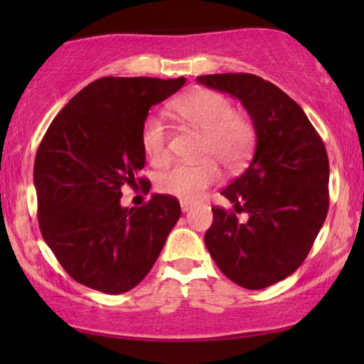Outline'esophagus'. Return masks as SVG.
Listing matches in <instances>:
<instances>
[{
	"label": "esophagus",
	"instance_id": "1",
	"mask_svg": "<svg viewBox=\"0 0 364 364\" xmlns=\"http://www.w3.org/2000/svg\"><path fill=\"white\" fill-rule=\"evenodd\" d=\"M181 208H182V212H188L192 208V202L181 200Z\"/></svg>",
	"mask_w": 364,
	"mask_h": 364
}]
</instances>
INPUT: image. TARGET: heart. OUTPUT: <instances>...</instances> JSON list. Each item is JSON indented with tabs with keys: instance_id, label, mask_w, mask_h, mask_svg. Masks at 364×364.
Returning <instances> with one entry per match:
<instances>
[{
	"instance_id": "obj_1",
	"label": "heart",
	"mask_w": 364,
	"mask_h": 364,
	"mask_svg": "<svg viewBox=\"0 0 364 364\" xmlns=\"http://www.w3.org/2000/svg\"><path fill=\"white\" fill-rule=\"evenodd\" d=\"M173 111L188 126L203 132L198 164H177L157 177V191L182 200L198 198L213 186L220 172L215 162L235 171L250 157L255 144V127L242 112L233 111L230 99L212 89H196L173 102ZM144 154L154 166H162L168 159V131L162 117L149 114L141 127Z\"/></svg>"
}]
</instances>
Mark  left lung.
Listing matches in <instances>:
<instances>
[{
	"label": "left lung",
	"instance_id": "left-lung-1",
	"mask_svg": "<svg viewBox=\"0 0 364 364\" xmlns=\"http://www.w3.org/2000/svg\"><path fill=\"white\" fill-rule=\"evenodd\" d=\"M203 86L237 97L250 114L257 149L250 166L222 196L235 211L212 208L207 250L223 275L248 290H262L291 275L323 227L330 196L325 144L293 99L247 73L198 76Z\"/></svg>",
	"mask_w": 364,
	"mask_h": 364
}]
</instances>
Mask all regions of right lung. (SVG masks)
Returning <instances> with one entry per match:
<instances>
[{"label": "right lung", "mask_w": 364, "mask_h": 364, "mask_svg": "<svg viewBox=\"0 0 364 364\" xmlns=\"http://www.w3.org/2000/svg\"><path fill=\"white\" fill-rule=\"evenodd\" d=\"M186 77H101L79 91L48 127L34 161L44 242L81 285L119 295L139 285L181 217L176 197L154 193L122 207V188L151 182L141 127L149 109Z\"/></svg>", "instance_id": "right-lung-1"}]
</instances>
